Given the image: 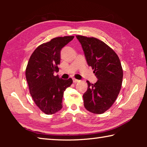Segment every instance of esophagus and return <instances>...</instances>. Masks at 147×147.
Masks as SVG:
<instances>
[{
  "instance_id": "34e87169",
  "label": "esophagus",
  "mask_w": 147,
  "mask_h": 147,
  "mask_svg": "<svg viewBox=\"0 0 147 147\" xmlns=\"http://www.w3.org/2000/svg\"><path fill=\"white\" fill-rule=\"evenodd\" d=\"M73 82L74 84H76V83H78V82H80V80H78L75 79V78H73Z\"/></svg>"
}]
</instances>
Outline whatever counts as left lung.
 Masks as SVG:
<instances>
[{"label":"left lung","instance_id":"obj_1","mask_svg":"<svg viewBox=\"0 0 147 147\" xmlns=\"http://www.w3.org/2000/svg\"><path fill=\"white\" fill-rule=\"evenodd\" d=\"M82 45L89 66L98 80L88 82L83 94L87 110L102 114L111 108L117 98L123 82V71L117 54L108 45L95 38L76 36Z\"/></svg>","mask_w":147,"mask_h":147}]
</instances>
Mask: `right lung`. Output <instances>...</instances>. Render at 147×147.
Returning a JSON list of instances; mask_svg holds the SVG:
<instances>
[{
  "mask_svg": "<svg viewBox=\"0 0 147 147\" xmlns=\"http://www.w3.org/2000/svg\"><path fill=\"white\" fill-rule=\"evenodd\" d=\"M74 36L58 37L38 46L32 54L26 69L30 93L36 106L47 115L62 108V98L73 80L59 78L54 73L59 69L60 52Z\"/></svg>",
  "mask_w": 147,
  "mask_h": 147,
  "instance_id": "add662e5",
  "label": "right lung"
}]
</instances>
